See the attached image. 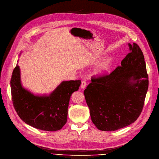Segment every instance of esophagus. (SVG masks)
<instances>
[{"label":"esophagus","instance_id":"34e87169","mask_svg":"<svg viewBox=\"0 0 159 159\" xmlns=\"http://www.w3.org/2000/svg\"><path fill=\"white\" fill-rule=\"evenodd\" d=\"M86 87V82L85 80H83L82 82V84H81V88L82 89H85Z\"/></svg>","mask_w":159,"mask_h":159}]
</instances>
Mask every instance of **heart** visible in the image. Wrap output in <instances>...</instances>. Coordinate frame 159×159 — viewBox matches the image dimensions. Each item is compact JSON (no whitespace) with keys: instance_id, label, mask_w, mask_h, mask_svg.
<instances>
[{"instance_id":"1","label":"heart","mask_w":159,"mask_h":159,"mask_svg":"<svg viewBox=\"0 0 159 159\" xmlns=\"http://www.w3.org/2000/svg\"><path fill=\"white\" fill-rule=\"evenodd\" d=\"M113 65V60L110 57H106L97 66L96 73L98 75H102L110 70Z\"/></svg>"}]
</instances>
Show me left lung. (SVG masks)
<instances>
[{
	"label": "left lung",
	"instance_id": "obj_1",
	"mask_svg": "<svg viewBox=\"0 0 159 159\" xmlns=\"http://www.w3.org/2000/svg\"><path fill=\"white\" fill-rule=\"evenodd\" d=\"M129 53L109 75L91 79L84 94L93 124L111 131L134 122L142 111L148 88L143 52L133 43Z\"/></svg>",
	"mask_w": 159,
	"mask_h": 159
}]
</instances>
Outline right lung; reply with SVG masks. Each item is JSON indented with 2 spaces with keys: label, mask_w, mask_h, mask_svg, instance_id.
I'll list each match as a JSON object with an SVG mask.
<instances>
[{
  "label": "right lung",
  "mask_w": 159,
  "mask_h": 159,
  "mask_svg": "<svg viewBox=\"0 0 159 159\" xmlns=\"http://www.w3.org/2000/svg\"><path fill=\"white\" fill-rule=\"evenodd\" d=\"M80 84V80L63 81L49 94H35L22 85L17 64L11 79L13 106L26 124L43 131H58L66 123L70 96Z\"/></svg>",
  "instance_id": "1"
}]
</instances>
